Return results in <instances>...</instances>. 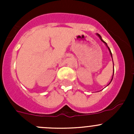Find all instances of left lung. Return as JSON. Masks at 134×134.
Listing matches in <instances>:
<instances>
[{
	"label": "left lung",
	"mask_w": 134,
	"mask_h": 134,
	"mask_svg": "<svg viewBox=\"0 0 134 134\" xmlns=\"http://www.w3.org/2000/svg\"><path fill=\"white\" fill-rule=\"evenodd\" d=\"M97 36H98V37H99V38H100V40L101 41H102V42H103V43H104L105 44H106V47H108V50H109V53H110V54H111V58H112V54H111V52L110 49H109V47H108V46L107 43H106V42H105L104 41H103V40H102V37H101V36H100V34H97ZM112 60H113V58H112ZM113 71H114V70H113ZM113 72H114V71H113ZM112 79H113V78H112ZM112 79H111V81H112Z\"/></svg>",
	"instance_id": "left-lung-1"
}]
</instances>
